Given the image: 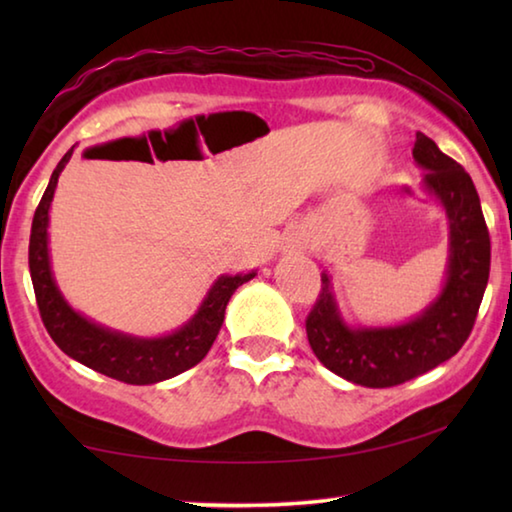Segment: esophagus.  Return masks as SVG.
I'll return each mask as SVG.
<instances>
[{"label":"esophagus","instance_id":"1","mask_svg":"<svg viewBox=\"0 0 512 512\" xmlns=\"http://www.w3.org/2000/svg\"><path fill=\"white\" fill-rule=\"evenodd\" d=\"M291 246H293V248H305V237H302L300 232H293V237H291Z\"/></svg>","mask_w":512,"mask_h":512}]
</instances>
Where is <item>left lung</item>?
<instances>
[{"label": "left lung", "instance_id": "left-lung-1", "mask_svg": "<svg viewBox=\"0 0 512 512\" xmlns=\"http://www.w3.org/2000/svg\"><path fill=\"white\" fill-rule=\"evenodd\" d=\"M422 189L447 219V266L440 291L418 314L393 325H352L336 300L332 273L307 318L311 350L334 375L366 388L404 384L452 359L472 332L490 275V237L472 178L427 135H415Z\"/></svg>", "mask_w": 512, "mask_h": 512}]
</instances>
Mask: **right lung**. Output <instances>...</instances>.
Here are the masks:
<instances>
[{
  "label": "right lung",
  "instance_id": "obj_1",
  "mask_svg": "<svg viewBox=\"0 0 512 512\" xmlns=\"http://www.w3.org/2000/svg\"><path fill=\"white\" fill-rule=\"evenodd\" d=\"M74 153L69 149L58 162L42 194V201L33 216L29 241V268L36 291L38 309L47 332L67 357L83 363L101 375L124 381V384L146 386L171 379L194 368L205 359L223 325L225 307L241 284L253 280L257 271L219 275L207 289L194 316L178 329L160 336H137L101 325L69 305L60 291L49 255V210L54 201L58 176Z\"/></svg>",
  "mask_w": 512,
  "mask_h": 512
}]
</instances>
